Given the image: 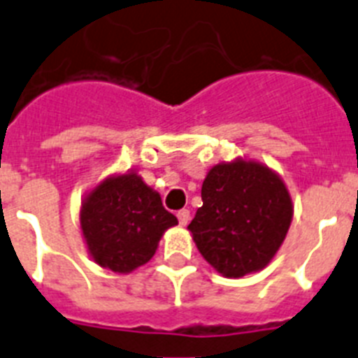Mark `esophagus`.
<instances>
[{
    "label": "esophagus",
    "instance_id": "esophagus-1",
    "mask_svg": "<svg viewBox=\"0 0 358 358\" xmlns=\"http://www.w3.org/2000/svg\"><path fill=\"white\" fill-rule=\"evenodd\" d=\"M177 218H179V224L186 226L189 222V211L188 210H179L177 211Z\"/></svg>",
    "mask_w": 358,
    "mask_h": 358
}]
</instances>
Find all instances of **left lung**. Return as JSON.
I'll use <instances>...</instances> for the list:
<instances>
[{
	"label": "left lung",
	"mask_w": 358,
	"mask_h": 358,
	"mask_svg": "<svg viewBox=\"0 0 358 358\" xmlns=\"http://www.w3.org/2000/svg\"><path fill=\"white\" fill-rule=\"evenodd\" d=\"M201 197L188 229L208 264L222 276L240 278L273 260L292 220L287 186L273 170L242 159L217 164Z\"/></svg>",
	"instance_id": "obj_1"
}]
</instances>
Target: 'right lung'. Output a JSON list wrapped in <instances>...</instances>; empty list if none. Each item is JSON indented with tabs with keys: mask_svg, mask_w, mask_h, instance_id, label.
Returning <instances> with one entry per match:
<instances>
[{
	"mask_svg": "<svg viewBox=\"0 0 358 358\" xmlns=\"http://www.w3.org/2000/svg\"><path fill=\"white\" fill-rule=\"evenodd\" d=\"M177 218L138 173L109 177L84 199L80 227L100 267L127 274L147 264Z\"/></svg>",
	"mask_w": 358,
	"mask_h": 358,
	"instance_id": "1",
	"label": "right lung"
}]
</instances>
